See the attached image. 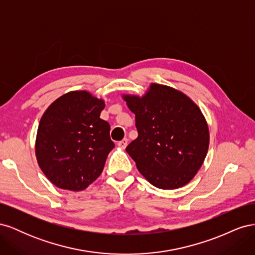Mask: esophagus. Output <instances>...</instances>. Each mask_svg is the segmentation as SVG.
I'll return each mask as SVG.
<instances>
[{"instance_id": "esophagus-1", "label": "esophagus", "mask_w": 255, "mask_h": 255, "mask_svg": "<svg viewBox=\"0 0 255 255\" xmlns=\"http://www.w3.org/2000/svg\"><path fill=\"white\" fill-rule=\"evenodd\" d=\"M128 138H125V139H122L121 141L118 142V146L121 149H126L127 145H128Z\"/></svg>"}]
</instances>
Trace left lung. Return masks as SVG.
<instances>
[{
  "label": "left lung",
  "instance_id": "left-lung-1",
  "mask_svg": "<svg viewBox=\"0 0 255 255\" xmlns=\"http://www.w3.org/2000/svg\"><path fill=\"white\" fill-rule=\"evenodd\" d=\"M135 114L138 137L127 146L153 186L175 189L189 183L206 156L210 133L196 103L174 88L151 84L143 97L123 96Z\"/></svg>",
  "mask_w": 255,
  "mask_h": 255
}]
</instances>
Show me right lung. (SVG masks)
Instances as JSON below:
<instances>
[{
    "label": "right lung",
    "mask_w": 255,
    "mask_h": 255,
    "mask_svg": "<svg viewBox=\"0 0 255 255\" xmlns=\"http://www.w3.org/2000/svg\"><path fill=\"white\" fill-rule=\"evenodd\" d=\"M105 104L89 92L70 91L44 112L36 137V157L55 186L83 190L102 173L115 143L109 122L100 118Z\"/></svg>",
    "instance_id": "add662e5"
}]
</instances>
